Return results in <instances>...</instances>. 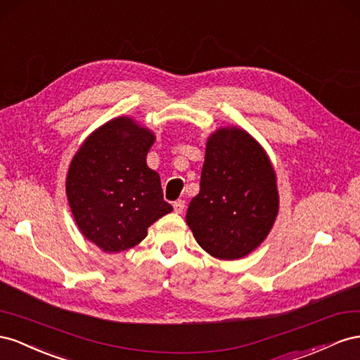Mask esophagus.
Wrapping results in <instances>:
<instances>
[{
    "label": "esophagus",
    "mask_w": 360,
    "mask_h": 360,
    "mask_svg": "<svg viewBox=\"0 0 360 360\" xmlns=\"http://www.w3.org/2000/svg\"><path fill=\"white\" fill-rule=\"evenodd\" d=\"M184 208H186V200L178 199V200L173 202V210L176 214H181L184 211Z\"/></svg>",
    "instance_id": "34e87169"
}]
</instances>
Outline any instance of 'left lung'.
Returning a JSON list of instances; mask_svg holds the SVG:
<instances>
[{"mask_svg": "<svg viewBox=\"0 0 360 360\" xmlns=\"http://www.w3.org/2000/svg\"><path fill=\"white\" fill-rule=\"evenodd\" d=\"M279 210L276 174L264 149L248 132L223 128L210 137L200 191L187 224L214 258L238 259L265 240Z\"/></svg>", "mask_w": 360, "mask_h": 360, "instance_id": "obj_1", "label": "left lung"}]
</instances>
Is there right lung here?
<instances>
[{"mask_svg": "<svg viewBox=\"0 0 360 360\" xmlns=\"http://www.w3.org/2000/svg\"><path fill=\"white\" fill-rule=\"evenodd\" d=\"M153 134L128 117L96 129L70 162L66 194L79 231L107 253L134 248L173 208L148 167Z\"/></svg>", "mask_w": 360, "mask_h": 360, "instance_id": "1", "label": "right lung"}]
</instances>
